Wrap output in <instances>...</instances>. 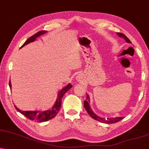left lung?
Masks as SVG:
<instances>
[{
	"mask_svg": "<svg viewBox=\"0 0 149 149\" xmlns=\"http://www.w3.org/2000/svg\"><path fill=\"white\" fill-rule=\"evenodd\" d=\"M116 34L118 35L119 37L123 38L125 41L127 42L128 43H132L131 41H130L128 38L126 37V36L124 35V34H122V33H119L117 32ZM86 100L84 101V106L85 108V109L87 111V113L89 114V115L91 116L92 118H93L95 120L98 121V122H102V123H105V124H114V123H116L119 121H120L121 119H123V117H111V118H104V117H100L98 115H97L94 112H93L92 108H91V106H90L89 103H90V98L88 95H86Z\"/></svg>",
	"mask_w": 149,
	"mask_h": 149,
	"instance_id": "obj_1",
	"label": "left lung"
}]
</instances>
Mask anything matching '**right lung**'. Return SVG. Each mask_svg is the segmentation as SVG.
Segmentation results:
<instances>
[{
	"instance_id": "right-lung-1",
	"label": "right lung",
	"mask_w": 149,
	"mask_h": 149,
	"mask_svg": "<svg viewBox=\"0 0 149 149\" xmlns=\"http://www.w3.org/2000/svg\"><path fill=\"white\" fill-rule=\"evenodd\" d=\"M47 32V31H39L36 34H34V35L31 36L24 43V44L22 45L21 47H23L25 45H27L28 43H32V42H34L36 39V38L40 36L41 35H43V34H45ZM9 86H10V88H12V84H11V82L10 81V84H9ZM72 87V86L70 84H68L67 86L63 87L59 92L58 93L57 97H56V102H55L54 104L52 106V107L50 108V109L47 110V111H21L20 109L16 107V106H14V107L16 108V109L21 113L22 115H23L24 116L27 117L28 119H31V120L36 121L37 122H47V121L49 120V119L54 118V117L57 115V113L59 111L61 105V99L64 94L69 91L71 88Z\"/></svg>"
}]
</instances>
